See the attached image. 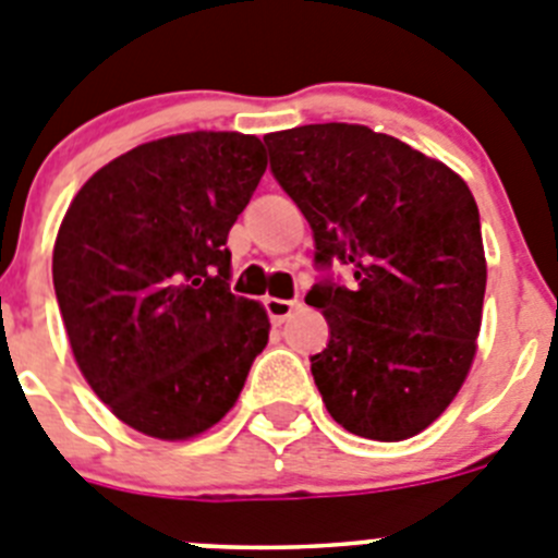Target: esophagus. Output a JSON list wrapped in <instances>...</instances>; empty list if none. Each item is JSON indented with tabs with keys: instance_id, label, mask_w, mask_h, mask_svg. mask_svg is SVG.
Instances as JSON below:
<instances>
[{
	"instance_id": "1",
	"label": "esophagus",
	"mask_w": 558,
	"mask_h": 558,
	"mask_svg": "<svg viewBox=\"0 0 558 558\" xmlns=\"http://www.w3.org/2000/svg\"><path fill=\"white\" fill-rule=\"evenodd\" d=\"M298 300H280V298H267L264 300V308H267V314H269V319H272L275 325H280V323H286V319H289L291 316V311L298 308Z\"/></svg>"
}]
</instances>
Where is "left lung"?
<instances>
[{
    "label": "left lung",
    "instance_id": "obj_1",
    "mask_svg": "<svg viewBox=\"0 0 558 558\" xmlns=\"http://www.w3.org/2000/svg\"><path fill=\"white\" fill-rule=\"evenodd\" d=\"M269 169L314 233L316 267L350 286H311L330 339L311 355L328 414L364 439L428 428L475 359L486 291L478 205L441 160L364 124L264 135Z\"/></svg>",
    "mask_w": 558,
    "mask_h": 558
}]
</instances>
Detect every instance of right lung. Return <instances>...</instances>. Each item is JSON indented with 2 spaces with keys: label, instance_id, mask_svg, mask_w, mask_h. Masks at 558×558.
Segmentation results:
<instances>
[{
  "label": "right lung",
  "instance_id": "1",
  "mask_svg": "<svg viewBox=\"0 0 558 558\" xmlns=\"http://www.w3.org/2000/svg\"><path fill=\"white\" fill-rule=\"evenodd\" d=\"M264 172L255 135L197 130L119 155L69 205L60 316L83 378L130 428L167 441L214 428L267 348V311L228 283V233Z\"/></svg>",
  "mask_w": 558,
  "mask_h": 558
}]
</instances>
